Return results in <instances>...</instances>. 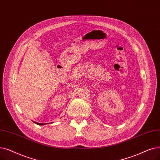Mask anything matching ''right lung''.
<instances>
[{
  "label": "right lung",
  "mask_w": 160,
  "mask_h": 160,
  "mask_svg": "<svg viewBox=\"0 0 160 160\" xmlns=\"http://www.w3.org/2000/svg\"><path fill=\"white\" fill-rule=\"evenodd\" d=\"M34 122V121H33ZM34 122L35 123V124H38V125H39V126H43V125H45V124H42V123H38V122Z\"/></svg>",
  "instance_id": "obj_1"
}]
</instances>
